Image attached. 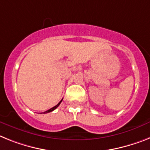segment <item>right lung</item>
Returning <instances> with one entry per match:
<instances>
[{"label":"right lung","mask_w":150,"mask_h":150,"mask_svg":"<svg viewBox=\"0 0 150 150\" xmlns=\"http://www.w3.org/2000/svg\"><path fill=\"white\" fill-rule=\"evenodd\" d=\"M62 100H60V101H59V104H56V106H54L53 108H50V110H46V111L43 112V114H46V113H50V112H52V110H55V109H56V108H57L58 107H59V104H61V102H62Z\"/></svg>","instance_id":"add662e5"}]
</instances>
